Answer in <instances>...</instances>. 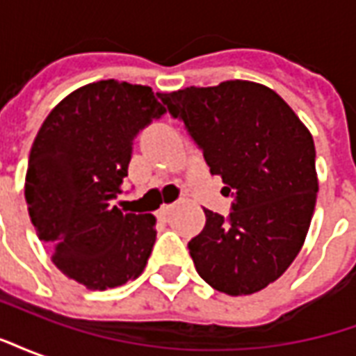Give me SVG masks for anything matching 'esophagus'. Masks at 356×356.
Segmentation results:
<instances>
[{"label":"esophagus","instance_id":"1","mask_svg":"<svg viewBox=\"0 0 356 356\" xmlns=\"http://www.w3.org/2000/svg\"><path fill=\"white\" fill-rule=\"evenodd\" d=\"M171 211H173V206H171V204H168V206H162V208L158 209V219L165 221V219L171 216Z\"/></svg>","mask_w":356,"mask_h":356}]
</instances>
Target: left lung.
<instances>
[{"label": "left lung", "mask_w": 356, "mask_h": 356, "mask_svg": "<svg viewBox=\"0 0 356 356\" xmlns=\"http://www.w3.org/2000/svg\"><path fill=\"white\" fill-rule=\"evenodd\" d=\"M160 99L234 196L227 219L204 209L206 227L188 242L198 275L227 296L267 288L296 259L313 219V135L280 95L255 81L179 89Z\"/></svg>", "instance_id": "8db88e82"}]
</instances>
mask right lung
Segmentation results:
<instances>
[{
  "label": "right lung",
  "instance_id": "obj_1",
  "mask_svg": "<svg viewBox=\"0 0 356 356\" xmlns=\"http://www.w3.org/2000/svg\"><path fill=\"white\" fill-rule=\"evenodd\" d=\"M165 106L148 86L101 80L51 110L28 158V213L57 268L88 290L135 280L156 240V217L112 204L133 140Z\"/></svg>",
  "mask_w": 356,
  "mask_h": 356
}]
</instances>
